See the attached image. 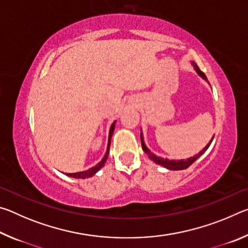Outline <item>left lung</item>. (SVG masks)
<instances>
[{"mask_svg": "<svg viewBox=\"0 0 248 248\" xmlns=\"http://www.w3.org/2000/svg\"><path fill=\"white\" fill-rule=\"evenodd\" d=\"M191 64L194 65L196 72L198 73L200 77L204 79V81H208L207 77H205V74L202 72V71H200V69L198 68V65H197L195 62H191ZM213 138H215V137H212V139L210 140L209 143L204 146L202 151H200V152L198 154H196L195 156L189 157L187 159H179V161L177 159V161H176V159H169V158L159 157V156H157V155H155L154 153L151 152V151L148 148H146V145L144 143L143 136H142V130H141V144H142V149H143L144 152L149 155V157L152 159L154 163H156V164H158V165H162L163 167H165V169L170 170H180L188 169V167H189L192 164V163L196 161V159H198L201 156V155H202L205 152V151L208 150V148L210 146V144H211V142L213 140Z\"/></svg>", "mask_w": 248, "mask_h": 248, "instance_id": "8db88e82", "label": "left lung"}]
</instances>
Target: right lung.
Segmentation results:
<instances>
[{
    "mask_svg": "<svg viewBox=\"0 0 248 248\" xmlns=\"http://www.w3.org/2000/svg\"><path fill=\"white\" fill-rule=\"evenodd\" d=\"M114 130H115V123L111 124L110 127V130H109V136H108V144H107V151L106 153H105V156L103 157L102 161H100L97 165L92 167V169L87 170H84V171H78V173H73V174H66L68 176H70V177H73V178H81V179H84V178H89V177H92V176H94L97 171L102 169V167L105 165V163H106L107 158H108V154H109V146H110V141H111V136L112 133H114Z\"/></svg>",
    "mask_w": 248,
    "mask_h": 248,
    "instance_id": "right-lung-1",
    "label": "right lung"
}]
</instances>
